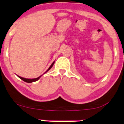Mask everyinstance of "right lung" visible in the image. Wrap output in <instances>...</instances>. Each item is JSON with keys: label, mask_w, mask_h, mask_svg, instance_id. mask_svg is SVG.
<instances>
[{"label": "right lung", "mask_w": 124, "mask_h": 124, "mask_svg": "<svg viewBox=\"0 0 124 124\" xmlns=\"http://www.w3.org/2000/svg\"><path fill=\"white\" fill-rule=\"evenodd\" d=\"M54 62H54L52 64H51V65L50 66V67H49V68H48L47 69V70L46 71V72H45L44 74H45L46 73V72H47L49 70H50L51 69V68L52 67H53V64H54ZM42 75H40V77H38V78H33V79H28V78H23V77H20V76H18V75H17V76H18L19 78H20V79H22L23 80V81H24V82H27V83H32V82H35V81H38V80L39 78H40V77H42Z\"/></svg>", "instance_id": "1"}]
</instances>
